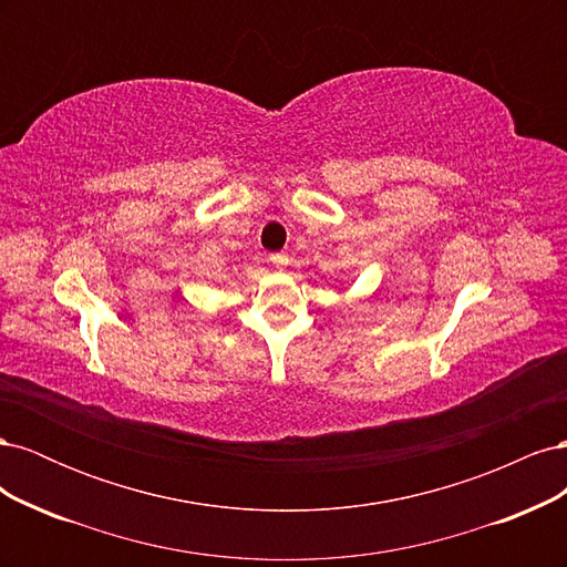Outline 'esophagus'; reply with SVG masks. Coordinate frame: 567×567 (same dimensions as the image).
I'll list each match as a JSON object with an SVG mask.
<instances>
[{
    "label": "esophagus",
    "mask_w": 567,
    "mask_h": 567,
    "mask_svg": "<svg viewBox=\"0 0 567 567\" xmlns=\"http://www.w3.org/2000/svg\"><path fill=\"white\" fill-rule=\"evenodd\" d=\"M271 265H274V267H279V269H284V267L288 265V255H286V252L271 255Z\"/></svg>",
    "instance_id": "1"
}]
</instances>
